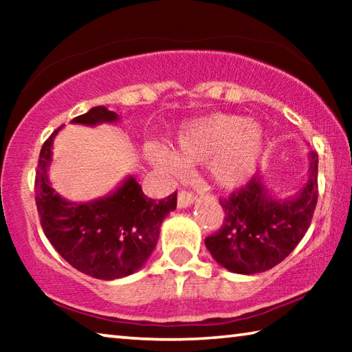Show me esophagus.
Instances as JSON below:
<instances>
[{
	"instance_id": "34e87169",
	"label": "esophagus",
	"mask_w": 352,
	"mask_h": 352,
	"mask_svg": "<svg viewBox=\"0 0 352 352\" xmlns=\"http://www.w3.org/2000/svg\"><path fill=\"white\" fill-rule=\"evenodd\" d=\"M194 200H195V195L190 192V190L182 189L180 192H178L177 205H178V208H188L190 204H194Z\"/></svg>"
}]
</instances>
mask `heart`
Listing matches in <instances>:
<instances>
[{
  "mask_svg": "<svg viewBox=\"0 0 352 352\" xmlns=\"http://www.w3.org/2000/svg\"><path fill=\"white\" fill-rule=\"evenodd\" d=\"M264 152V132L252 119L214 113L184 122L178 129L174 152L163 146L146 148L153 164L180 170L184 164L205 162L208 175L222 188L245 183Z\"/></svg>",
  "mask_w": 352,
  "mask_h": 352,
  "instance_id": "heart-1",
  "label": "heart"
}]
</instances>
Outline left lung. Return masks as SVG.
<instances>
[{"instance_id": "obj_1", "label": "left lung", "mask_w": 352, "mask_h": 352, "mask_svg": "<svg viewBox=\"0 0 352 352\" xmlns=\"http://www.w3.org/2000/svg\"><path fill=\"white\" fill-rule=\"evenodd\" d=\"M306 186L290 199H275L259 175L220 200L225 211L205 245L226 270L254 275L270 270L294 252L311 226L318 200V155L309 153Z\"/></svg>"}]
</instances>
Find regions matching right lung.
I'll return each mask as SVG.
<instances>
[{"instance_id": "add662e5", "label": "right lung", "mask_w": 352, "mask_h": 352, "mask_svg": "<svg viewBox=\"0 0 352 352\" xmlns=\"http://www.w3.org/2000/svg\"><path fill=\"white\" fill-rule=\"evenodd\" d=\"M118 115L93 107L76 116L74 124L115 122ZM58 127L40 151L35 172V204L41 228L62 258L85 275L98 279L124 278L140 270L152 254L164 217L177 208V192L163 200L144 195L140 183L127 177L115 192L87 204H74L51 188L47 168Z\"/></svg>"}]
</instances>
